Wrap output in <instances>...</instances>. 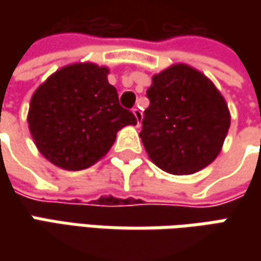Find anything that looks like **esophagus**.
<instances>
[{"label": "esophagus", "mask_w": 261, "mask_h": 261, "mask_svg": "<svg viewBox=\"0 0 261 261\" xmlns=\"http://www.w3.org/2000/svg\"><path fill=\"white\" fill-rule=\"evenodd\" d=\"M132 112H134V115H135L136 117V122H138L136 126H141V122H142V112H141V109H139V107H135Z\"/></svg>", "instance_id": "obj_1"}]
</instances>
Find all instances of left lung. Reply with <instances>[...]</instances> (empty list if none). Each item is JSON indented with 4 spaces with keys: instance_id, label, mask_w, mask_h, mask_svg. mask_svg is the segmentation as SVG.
Masks as SVG:
<instances>
[{
    "instance_id": "1",
    "label": "left lung",
    "mask_w": 261,
    "mask_h": 261,
    "mask_svg": "<svg viewBox=\"0 0 261 261\" xmlns=\"http://www.w3.org/2000/svg\"><path fill=\"white\" fill-rule=\"evenodd\" d=\"M141 139L170 174H193L219 154L231 117L224 97L202 72L178 64L152 76Z\"/></svg>"
}]
</instances>
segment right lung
<instances>
[{
    "label": "right lung",
    "mask_w": 261,
    "mask_h": 261,
    "mask_svg": "<svg viewBox=\"0 0 261 261\" xmlns=\"http://www.w3.org/2000/svg\"><path fill=\"white\" fill-rule=\"evenodd\" d=\"M109 69L74 64L56 71L36 90L29 109V129L36 146L52 164L84 170L110 149L117 130L136 125L119 105Z\"/></svg>",
    "instance_id": "add662e5"
}]
</instances>
